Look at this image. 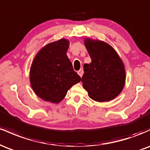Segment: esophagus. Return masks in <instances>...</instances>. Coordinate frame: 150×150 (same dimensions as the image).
Segmentation results:
<instances>
[{"instance_id": "34e87169", "label": "esophagus", "mask_w": 150, "mask_h": 150, "mask_svg": "<svg viewBox=\"0 0 150 150\" xmlns=\"http://www.w3.org/2000/svg\"><path fill=\"white\" fill-rule=\"evenodd\" d=\"M83 73H84V71H83V70H82V69H80V70H78V71H77V74H78V75H80V77L82 76V75H83Z\"/></svg>"}]
</instances>
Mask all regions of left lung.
<instances>
[{
  "label": "left lung",
  "instance_id": "left-lung-1",
  "mask_svg": "<svg viewBox=\"0 0 150 150\" xmlns=\"http://www.w3.org/2000/svg\"><path fill=\"white\" fill-rule=\"evenodd\" d=\"M84 43L92 62L84 65L82 86L93 100H113L122 92L125 83L123 61L112 46L105 42L86 38Z\"/></svg>",
  "mask_w": 150,
  "mask_h": 150
}]
</instances>
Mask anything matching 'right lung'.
<instances>
[{"label": "right lung", "instance_id": "add662e5", "mask_svg": "<svg viewBox=\"0 0 150 150\" xmlns=\"http://www.w3.org/2000/svg\"><path fill=\"white\" fill-rule=\"evenodd\" d=\"M69 40L61 39L46 44L34 57L30 72L31 87L39 98L58 103L64 99L68 89L80 82L67 56Z\"/></svg>", "mask_w": 150, "mask_h": 150}]
</instances>
